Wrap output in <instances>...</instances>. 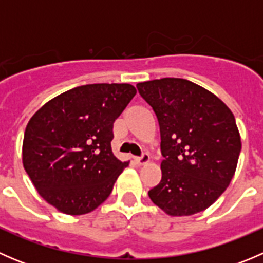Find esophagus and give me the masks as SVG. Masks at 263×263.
Returning a JSON list of instances; mask_svg holds the SVG:
<instances>
[{
    "label": "esophagus",
    "instance_id": "1",
    "mask_svg": "<svg viewBox=\"0 0 263 263\" xmlns=\"http://www.w3.org/2000/svg\"><path fill=\"white\" fill-rule=\"evenodd\" d=\"M135 161H136L139 165H145V164H147L148 161H150V155L148 154H142V156H140V158H135Z\"/></svg>",
    "mask_w": 263,
    "mask_h": 263
}]
</instances>
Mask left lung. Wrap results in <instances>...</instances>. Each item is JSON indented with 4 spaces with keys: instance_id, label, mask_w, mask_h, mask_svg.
Here are the masks:
<instances>
[{
    "instance_id": "8db88e82",
    "label": "left lung",
    "mask_w": 263,
    "mask_h": 263,
    "mask_svg": "<svg viewBox=\"0 0 263 263\" xmlns=\"http://www.w3.org/2000/svg\"><path fill=\"white\" fill-rule=\"evenodd\" d=\"M158 117L161 181L148 197L171 216L201 213L234 177L242 141L234 115L222 100L185 79L137 84Z\"/></svg>"
}]
</instances>
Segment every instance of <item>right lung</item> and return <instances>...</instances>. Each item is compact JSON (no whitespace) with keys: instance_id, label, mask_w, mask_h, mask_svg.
Here are the masks:
<instances>
[{"instance_id":"obj_1","label":"right lung","mask_w":263,"mask_h":263,"mask_svg":"<svg viewBox=\"0 0 263 263\" xmlns=\"http://www.w3.org/2000/svg\"><path fill=\"white\" fill-rule=\"evenodd\" d=\"M136 94L131 84L73 87L39 108L25 128L23 165L41 197L67 215L102 205L128 166L112 151L113 122Z\"/></svg>"}]
</instances>
